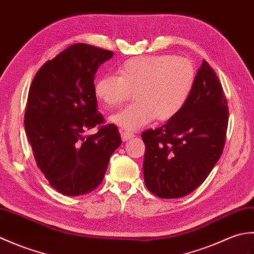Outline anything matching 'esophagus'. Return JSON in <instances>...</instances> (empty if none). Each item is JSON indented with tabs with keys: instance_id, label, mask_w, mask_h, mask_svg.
I'll use <instances>...</instances> for the list:
<instances>
[{
	"instance_id": "34e87169",
	"label": "esophagus",
	"mask_w": 254,
	"mask_h": 254,
	"mask_svg": "<svg viewBox=\"0 0 254 254\" xmlns=\"http://www.w3.org/2000/svg\"><path fill=\"white\" fill-rule=\"evenodd\" d=\"M134 136V134L132 133V132H128V131H123L122 133H121V137H122V141H128V139H131V138H133Z\"/></svg>"
}]
</instances>
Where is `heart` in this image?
Segmentation results:
<instances>
[{
	"mask_svg": "<svg viewBox=\"0 0 254 254\" xmlns=\"http://www.w3.org/2000/svg\"><path fill=\"white\" fill-rule=\"evenodd\" d=\"M195 68L187 58L169 55L128 59L117 75H104L95 84V95L102 106L112 109L131 98L135 101L113 115V123L133 131L156 118L167 121L176 117L190 98Z\"/></svg>",
	"mask_w": 254,
	"mask_h": 254,
	"instance_id": "1",
	"label": "heart"
}]
</instances>
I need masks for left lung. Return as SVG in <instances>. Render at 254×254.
<instances>
[{
    "mask_svg": "<svg viewBox=\"0 0 254 254\" xmlns=\"http://www.w3.org/2000/svg\"><path fill=\"white\" fill-rule=\"evenodd\" d=\"M227 127V99L216 73L204 60L183 109L163 127L142 133L145 186L161 198L190 194L222 156Z\"/></svg>",
    "mask_w": 254,
    "mask_h": 254,
    "instance_id": "left-lung-1",
    "label": "left lung"
}]
</instances>
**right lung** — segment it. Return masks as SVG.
I'll return each mask as SVG.
<instances>
[{
  "instance_id": "add662e5",
  "label": "right lung",
  "mask_w": 254,
  "mask_h": 254,
  "mask_svg": "<svg viewBox=\"0 0 254 254\" xmlns=\"http://www.w3.org/2000/svg\"><path fill=\"white\" fill-rule=\"evenodd\" d=\"M113 52L75 44L47 61L30 85L25 131L38 168L63 195L90 193L122 141L97 110L95 74ZM99 132L86 136L91 128Z\"/></svg>"
}]
</instances>
